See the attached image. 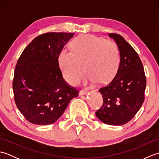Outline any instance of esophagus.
<instances>
[{"label": "esophagus", "mask_w": 159, "mask_h": 159, "mask_svg": "<svg viewBox=\"0 0 159 159\" xmlns=\"http://www.w3.org/2000/svg\"><path fill=\"white\" fill-rule=\"evenodd\" d=\"M87 93V91L86 90H81L80 92V95H85V94Z\"/></svg>", "instance_id": "esophagus-1"}]
</instances>
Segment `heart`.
Wrapping results in <instances>:
<instances>
[{"label": "heart", "instance_id": "1", "mask_svg": "<svg viewBox=\"0 0 159 159\" xmlns=\"http://www.w3.org/2000/svg\"><path fill=\"white\" fill-rule=\"evenodd\" d=\"M71 49L62 50L58 56L60 70L67 83H79L84 69L91 83L104 85L114 77L120 63V51L114 42L93 35H81L73 40Z\"/></svg>", "mask_w": 159, "mask_h": 159}]
</instances>
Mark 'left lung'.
Here are the masks:
<instances>
[{
	"mask_svg": "<svg viewBox=\"0 0 159 159\" xmlns=\"http://www.w3.org/2000/svg\"><path fill=\"white\" fill-rule=\"evenodd\" d=\"M109 36L117 43L120 61L116 76L99 89L103 104L96 115L104 123L120 126L133 119L140 109L146 78L142 62L133 47L119 34L109 33Z\"/></svg>",
	"mask_w": 159,
	"mask_h": 159,
	"instance_id": "8db88e82",
	"label": "left lung"
}]
</instances>
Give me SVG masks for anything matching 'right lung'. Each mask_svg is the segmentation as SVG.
I'll return each mask as SVG.
<instances>
[{
  "label": "right lung",
  "instance_id": "obj_1",
  "mask_svg": "<svg viewBox=\"0 0 159 159\" xmlns=\"http://www.w3.org/2000/svg\"><path fill=\"white\" fill-rule=\"evenodd\" d=\"M74 35L55 32L40 35L19 57L13 80L14 100L29 122H55L70 100L79 95V91L64 80L58 64L59 52Z\"/></svg>",
  "mask_w": 159,
  "mask_h": 159
}]
</instances>
